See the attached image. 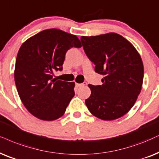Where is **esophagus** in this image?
I'll use <instances>...</instances> for the list:
<instances>
[{
  "mask_svg": "<svg viewBox=\"0 0 159 159\" xmlns=\"http://www.w3.org/2000/svg\"><path fill=\"white\" fill-rule=\"evenodd\" d=\"M86 82H84V83L82 84H75V86H77V87H81V86H86Z\"/></svg>",
  "mask_w": 159,
  "mask_h": 159,
  "instance_id": "34e87169",
  "label": "esophagus"
}]
</instances>
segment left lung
<instances>
[{"mask_svg":"<svg viewBox=\"0 0 159 159\" xmlns=\"http://www.w3.org/2000/svg\"><path fill=\"white\" fill-rule=\"evenodd\" d=\"M84 52L104 75L102 85L89 84L91 95L85 100L89 111L103 120L121 117L133 107L142 89L144 67L134 45L121 35L108 33L81 37Z\"/></svg>","mask_w":159,"mask_h":159,"instance_id":"left-lung-1","label":"left lung"}]
</instances>
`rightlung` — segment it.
I'll return each instance as SVG.
<instances>
[{
    "mask_svg": "<svg viewBox=\"0 0 159 159\" xmlns=\"http://www.w3.org/2000/svg\"><path fill=\"white\" fill-rule=\"evenodd\" d=\"M73 47H81L75 35L51 29L30 37L18 51L16 87L22 103L38 119H59L75 95L74 82L53 79V72L61 71L65 54Z\"/></svg>",
    "mask_w": 159,
    "mask_h": 159,
    "instance_id": "right-lung-1",
    "label": "right lung"
}]
</instances>
